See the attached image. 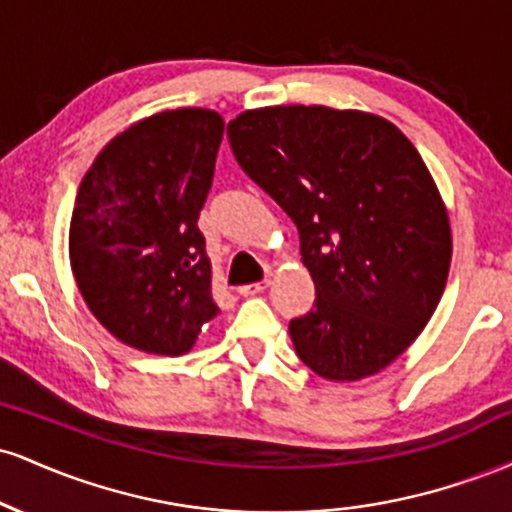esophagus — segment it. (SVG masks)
Returning a JSON list of instances; mask_svg holds the SVG:
<instances>
[{
	"mask_svg": "<svg viewBox=\"0 0 512 512\" xmlns=\"http://www.w3.org/2000/svg\"><path fill=\"white\" fill-rule=\"evenodd\" d=\"M267 286H269V279L255 281V284H243V286H238V293H240V296H255V293H262L264 289H267Z\"/></svg>",
	"mask_w": 512,
	"mask_h": 512,
	"instance_id": "obj_1",
	"label": "esophagus"
}]
</instances>
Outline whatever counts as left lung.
I'll return each instance as SVG.
<instances>
[{"label":"left lung","mask_w":512,"mask_h":512,"mask_svg":"<svg viewBox=\"0 0 512 512\" xmlns=\"http://www.w3.org/2000/svg\"><path fill=\"white\" fill-rule=\"evenodd\" d=\"M228 142L301 236L317 298L289 322L298 358L327 380L390 366L438 308L452 255L448 211L414 144L383 117L325 105L245 110Z\"/></svg>","instance_id":"8db88e82"}]
</instances>
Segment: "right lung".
I'll use <instances>...</instances> for the list:
<instances>
[{
    "label": "right lung",
    "instance_id": "obj_1",
    "mask_svg": "<svg viewBox=\"0 0 512 512\" xmlns=\"http://www.w3.org/2000/svg\"><path fill=\"white\" fill-rule=\"evenodd\" d=\"M221 137L214 110H163L117 134L79 185L76 286L105 330L146 354H185L219 313L197 221Z\"/></svg>",
    "mask_w": 512,
    "mask_h": 512
}]
</instances>
